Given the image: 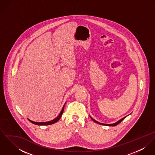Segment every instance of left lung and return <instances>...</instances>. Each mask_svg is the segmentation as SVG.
Wrapping results in <instances>:
<instances>
[{
	"label": "left lung",
	"instance_id": "1",
	"mask_svg": "<svg viewBox=\"0 0 155 155\" xmlns=\"http://www.w3.org/2000/svg\"><path fill=\"white\" fill-rule=\"evenodd\" d=\"M127 116H125L124 117H123V118H122L121 119H120V120H119L118 121H117L116 122H115V123H114V124H103V123H100V122H98V121H97V120H95V119H94L91 116H90V117H91V119L94 121V122H95V123H97V124H100V125H106V126H111V127H114V126H116L117 125H118L119 123H120Z\"/></svg>",
	"mask_w": 155,
	"mask_h": 155
}]
</instances>
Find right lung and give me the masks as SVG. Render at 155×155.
Instances as JSON below:
<instances>
[{
    "label": "right lung",
    "mask_w": 155,
    "mask_h": 155,
    "mask_svg": "<svg viewBox=\"0 0 155 155\" xmlns=\"http://www.w3.org/2000/svg\"><path fill=\"white\" fill-rule=\"evenodd\" d=\"M66 103H65V104H64V106H63V109H62V110L61 111L60 113L59 114V115H58L56 118H55L54 119H53V120H50V121H48V122H37L32 121V120H30L29 119H28V120L30 122H31L32 124H34L37 125H49L54 124L56 123L57 122H58V121L60 120V119L61 118V116H62V114H63V111H64V106H65Z\"/></svg>",
    "instance_id": "add662e5"
}]
</instances>
